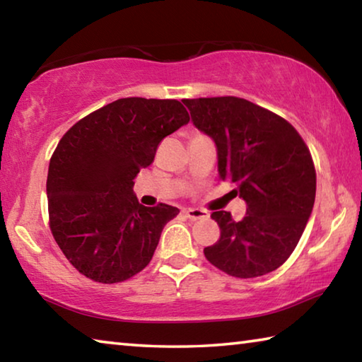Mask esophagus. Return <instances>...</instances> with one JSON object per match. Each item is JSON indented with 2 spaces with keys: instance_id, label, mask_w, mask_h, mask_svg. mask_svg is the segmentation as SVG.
Returning <instances> with one entry per match:
<instances>
[{
  "instance_id": "obj_1",
  "label": "esophagus",
  "mask_w": 362,
  "mask_h": 362,
  "mask_svg": "<svg viewBox=\"0 0 362 362\" xmlns=\"http://www.w3.org/2000/svg\"><path fill=\"white\" fill-rule=\"evenodd\" d=\"M183 214H185V217L189 218V220H204V218L209 217V216H207L206 211H203V209H192V207H189V209L183 211Z\"/></svg>"
}]
</instances>
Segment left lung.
I'll return each mask as SVG.
<instances>
[{
	"label": "left lung",
	"instance_id": "8db88e82",
	"mask_svg": "<svg viewBox=\"0 0 362 362\" xmlns=\"http://www.w3.org/2000/svg\"><path fill=\"white\" fill-rule=\"evenodd\" d=\"M194 127L217 148L218 175L235 183L247 209L241 220L212 212L220 240L204 247L214 267L257 278L293 252L311 216L316 173L310 150L284 118L238 97L183 100Z\"/></svg>",
	"mask_w": 362,
	"mask_h": 362
}]
</instances>
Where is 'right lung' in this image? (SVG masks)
<instances>
[{"instance_id":"1","label":"right lung","mask_w":362,"mask_h":362,"mask_svg":"<svg viewBox=\"0 0 362 362\" xmlns=\"http://www.w3.org/2000/svg\"><path fill=\"white\" fill-rule=\"evenodd\" d=\"M179 100L127 97L79 119L60 139L46 182L59 247L86 278L121 283L148 265L179 209L139 204L132 187L169 134L188 124Z\"/></svg>"}]
</instances>
